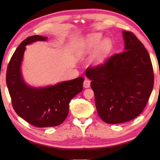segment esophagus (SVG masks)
<instances>
[{
	"label": "esophagus",
	"instance_id": "esophagus-1",
	"mask_svg": "<svg viewBox=\"0 0 160 160\" xmlns=\"http://www.w3.org/2000/svg\"><path fill=\"white\" fill-rule=\"evenodd\" d=\"M90 84H91V82L90 80L85 79L84 81V83H83V86L84 88H89L90 87Z\"/></svg>",
	"mask_w": 160,
	"mask_h": 160
}]
</instances>
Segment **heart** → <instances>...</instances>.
Wrapping results in <instances>:
<instances>
[{
  "mask_svg": "<svg viewBox=\"0 0 160 160\" xmlns=\"http://www.w3.org/2000/svg\"><path fill=\"white\" fill-rule=\"evenodd\" d=\"M101 39V34L94 33L88 36L85 40L87 50L93 51L96 49L91 58V63L94 66L103 63L112 48V42L109 38H106L102 41Z\"/></svg>",
  "mask_w": 160,
  "mask_h": 160,
  "instance_id": "1",
  "label": "heart"
}]
</instances>
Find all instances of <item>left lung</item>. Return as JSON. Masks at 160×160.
I'll return each instance as SVG.
<instances>
[{"label":"left lung","mask_w":160,"mask_h":160,"mask_svg":"<svg viewBox=\"0 0 160 160\" xmlns=\"http://www.w3.org/2000/svg\"><path fill=\"white\" fill-rule=\"evenodd\" d=\"M122 34L124 52L86 70L98 113L108 124L123 123L138 117L153 88V69L147 50L132 32L123 31Z\"/></svg>","instance_id":"8db88e82"}]
</instances>
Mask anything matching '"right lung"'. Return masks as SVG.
<instances>
[{"mask_svg":"<svg viewBox=\"0 0 160 160\" xmlns=\"http://www.w3.org/2000/svg\"><path fill=\"white\" fill-rule=\"evenodd\" d=\"M47 40V37L36 35L23 40L13 53L6 75L13 109L20 118L37 127L62 124L69 113L71 100L83 89L82 77L43 87H32L25 82L21 64L26 46Z\"/></svg>","mask_w":160,"mask_h":160,"instance_id":"right-lung-1","label":"right lung"}]
</instances>
